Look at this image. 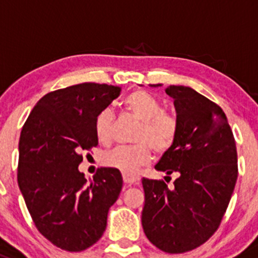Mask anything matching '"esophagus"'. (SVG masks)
I'll return each mask as SVG.
<instances>
[{"instance_id": "34e87169", "label": "esophagus", "mask_w": 258, "mask_h": 258, "mask_svg": "<svg viewBox=\"0 0 258 258\" xmlns=\"http://www.w3.org/2000/svg\"><path fill=\"white\" fill-rule=\"evenodd\" d=\"M123 181L126 182V184H137V182L140 181V177L134 176V175L123 174Z\"/></svg>"}]
</instances>
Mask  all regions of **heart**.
I'll use <instances>...</instances> for the list:
<instances>
[{"label":"heart","instance_id":"obj_1","mask_svg":"<svg viewBox=\"0 0 258 258\" xmlns=\"http://www.w3.org/2000/svg\"><path fill=\"white\" fill-rule=\"evenodd\" d=\"M124 107L134 118L140 121L132 146H121L104 152L102 162L123 174L134 175L156 154H165L171 149L177 136V121L172 114L162 112L159 99L149 92H132L124 99ZM114 116L109 108L98 113L94 121V131L101 144H109L113 135Z\"/></svg>","mask_w":258,"mask_h":258}]
</instances>
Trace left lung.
<instances>
[{"instance_id":"8db88e82","label":"left lung","mask_w":258,"mask_h":258,"mask_svg":"<svg viewBox=\"0 0 258 258\" xmlns=\"http://www.w3.org/2000/svg\"><path fill=\"white\" fill-rule=\"evenodd\" d=\"M161 84H151L160 87ZM177 136L155 169L176 174L174 187L142 179V227L149 241L167 253H182L218 229L237 181V150L221 107L190 87L169 86Z\"/></svg>"}]
</instances>
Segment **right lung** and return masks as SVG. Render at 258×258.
<instances>
[{
	"label": "right lung",
	"instance_id": "right-lung-1",
	"mask_svg": "<svg viewBox=\"0 0 258 258\" xmlns=\"http://www.w3.org/2000/svg\"><path fill=\"white\" fill-rule=\"evenodd\" d=\"M119 93V87L98 83L50 92L22 127L19 187L40 233L66 251H84L101 238L121 192L119 170L101 167L87 182L78 169L82 152L98 145L96 117Z\"/></svg>",
	"mask_w": 258,
	"mask_h": 258
}]
</instances>
